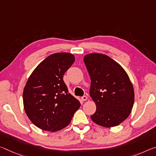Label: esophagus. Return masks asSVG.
<instances>
[{"label":"esophagus","instance_id":"obj_1","mask_svg":"<svg viewBox=\"0 0 156 156\" xmlns=\"http://www.w3.org/2000/svg\"><path fill=\"white\" fill-rule=\"evenodd\" d=\"M81 99H82L83 101H85L87 100V97L86 96H82V97H81Z\"/></svg>","mask_w":156,"mask_h":156}]
</instances>
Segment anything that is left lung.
Listing matches in <instances>:
<instances>
[{
    "label": "left lung",
    "mask_w": 156,
    "mask_h": 156,
    "mask_svg": "<svg viewBox=\"0 0 156 156\" xmlns=\"http://www.w3.org/2000/svg\"><path fill=\"white\" fill-rule=\"evenodd\" d=\"M91 79L90 96L96 105L91 120L101 126H118L129 116L134 103V90L119 64L101 53L84 57Z\"/></svg>",
    "instance_id": "8db88e82"
}]
</instances>
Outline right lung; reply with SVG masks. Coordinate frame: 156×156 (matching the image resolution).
<instances>
[{
	"label": "right lung",
	"mask_w": 156,
	"mask_h": 156,
	"mask_svg": "<svg viewBox=\"0 0 156 156\" xmlns=\"http://www.w3.org/2000/svg\"><path fill=\"white\" fill-rule=\"evenodd\" d=\"M75 61L69 53L52 54L30 76L23 93L24 110L29 119L41 130L55 132L70 123L80 108L69 93L63 76Z\"/></svg>",
	"instance_id": "obj_1"
}]
</instances>
